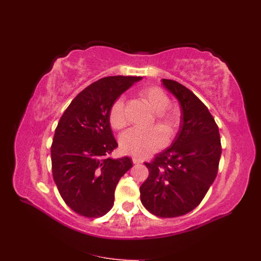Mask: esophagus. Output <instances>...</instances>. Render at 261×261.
<instances>
[{
	"mask_svg": "<svg viewBox=\"0 0 261 261\" xmlns=\"http://www.w3.org/2000/svg\"><path fill=\"white\" fill-rule=\"evenodd\" d=\"M132 161H133L134 165H140V163H142V162H143V160H142V159L137 158V157H133V158H132Z\"/></svg>",
	"mask_w": 261,
	"mask_h": 261,
	"instance_id": "1",
	"label": "esophagus"
}]
</instances>
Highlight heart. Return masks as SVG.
<instances>
[{"instance_id": "b5f03b06", "label": "heart", "mask_w": 261, "mask_h": 261, "mask_svg": "<svg viewBox=\"0 0 261 261\" xmlns=\"http://www.w3.org/2000/svg\"><path fill=\"white\" fill-rule=\"evenodd\" d=\"M142 98L146 101L150 110L157 114V127L165 133L169 141L178 127V113L168 110L170 99L159 87H145L140 91ZM110 122L115 130H121L128 124L124 110V100L119 98L113 104L110 112ZM120 148L123 152L136 157H146L160 149L166 143L163 134L157 129L140 130L130 129L120 137Z\"/></svg>"}]
</instances>
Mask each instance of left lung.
<instances>
[{
  "label": "left lung",
  "mask_w": 261,
  "mask_h": 261,
  "mask_svg": "<svg viewBox=\"0 0 261 261\" xmlns=\"http://www.w3.org/2000/svg\"><path fill=\"white\" fill-rule=\"evenodd\" d=\"M161 82L179 102V129L171 146L145 163L149 175L140 192L151 214L170 218L189 213L204 198L217 175L221 144L213 116L198 96L175 81Z\"/></svg>",
  "instance_id": "left-lung-1"
}]
</instances>
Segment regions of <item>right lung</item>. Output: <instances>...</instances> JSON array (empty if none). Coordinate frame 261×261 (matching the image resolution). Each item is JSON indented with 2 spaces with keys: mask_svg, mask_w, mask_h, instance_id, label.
I'll list each match as a JSON object with an SVG mask.
<instances>
[{
  "mask_svg": "<svg viewBox=\"0 0 261 261\" xmlns=\"http://www.w3.org/2000/svg\"><path fill=\"white\" fill-rule=\"evenodd\" d=\"M141 80H99L75 96L58 122L50 149L53 176L62 199L77 214L98 218L108 213L120 177L132 168L129 157H110L118 146L110 112L115 101Z\"/></svg>",
  "mask_w": 261,
  "mask_h": 261,
  "instance_id": "right-lung-1",
  "label": "right lung"
}]
</instances>
